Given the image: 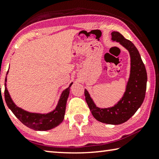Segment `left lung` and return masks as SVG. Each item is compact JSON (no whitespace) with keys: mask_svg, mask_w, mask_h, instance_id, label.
<instances>
[{"mask_svg":"<svg viewBox=\"0 0 159 159\" xmlns=\"http://www.w3.org/2000/svg\"><path fill=\"white\" fill-rule=\"evenodd\" d=\"M111 34L113 41L120 42L129 51L131 58L130 76L124 96L114 107L102 109L96 107L85 89L84 94L92 115L98 121L109 125H120L127 122L142 105L147 90V74L134 44L120 32H112Z\"/></svg>","mask_w":159,"mask_h":159,"instance_id":"1","label":"left lung"}]
</instances>
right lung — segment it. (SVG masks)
<instances>
[{"label":"right lung","instance_id":"obj_1","mask_svg":"<svg viewBox=\"0 0 159 159\" xmlns=\"http://www.w3.org/2000/svg\"><path fill=\"white\" fill-rule=\"evenodd\" d=\"M7 73H8V70H7ZM5 81H7L6 77ZM72 84L73 83L70 84L68 89L63 91L55 110L47 114L29 112L17 107L12 100L9 93L7 91L6 83H5V100H6L7 107L11 110L12 113L22 124L34 130L47 131L57 127L59 124H61L64 120L67 99L69 95V88Z\"/></svg>","mask_w":159,"mask_h":159}]
</instances>
